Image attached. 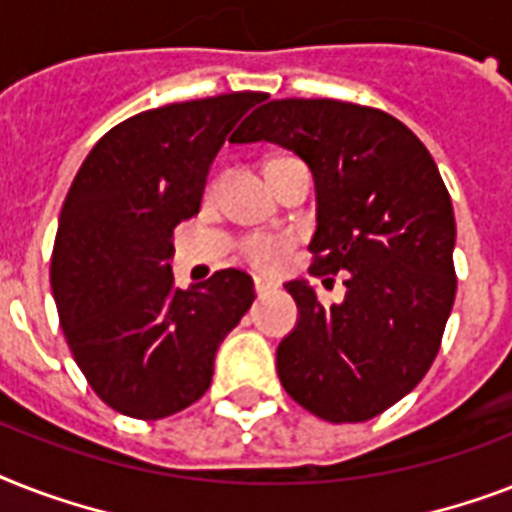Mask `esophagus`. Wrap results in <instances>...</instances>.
I'll list each match as a JSON object with an SVG mask.
<instances>
[{"label": "esophagus", "instance_id": "obj_1", "mask_svg": "<svg viewBox=\"0 0 512 512\" xmlns=\"http://www.w3.org/2000/svg\"><path fill=\"white\" fill-rule=\"evenodd\" d=\"M271 289H273V284H271V281L255 279V295H257V297H263V295H268V292H271Z\"/></svg>", "mask_w": 512, "mask_h": 512}]
</instances>
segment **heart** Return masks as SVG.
<instances>
[{
    "mask_svg": "<svg viewBox=\"0 0 512 512\" xmlns=\"http://www.w3.org/2000/svg\"><path fill=\"white\" fill-rule=\"evenodd\" d=\"M295 162H297L295 156H273V159H268V164H265L268 180H271V183L279 188L281 177H284L287 167ZM217 191H220V183H217V180H212V183H209V191H207L209 199H212V196H217ZM289 249H292V241H289L287 236H271V233H247V236H241L239 239V255L244 257L249 265L260 268V271H271V268H276V265H279L281 260L289 255Z\"/></svg>",
    "mask_w": 512,
    "mask_h": 512,
    "instance_id": "obj_1",
    "label": "heart"
}]
</instances>
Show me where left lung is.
<instances>
[{
    "label": "left lung",
    "mask_w": 512,
    "mask_h": 512,
    "mask_svg": "<svg viewBox=\"0 0 512 512\" xmlns=\"http://www.w3.org/2000/svg\"><path fill=\"white\" fill-rule=\"evenodd\" d=\"M231 140L279 143L311 167L308 273L345 284L340 305L287 284L300 321L276 350L281 385L321 420H372L428 374L454 305L457 225L433 156L380 108L327 98L271 100Z\"/></svg>",
    "instance_id": "obj_1"
}]
</instances>
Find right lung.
Returning a JSON list of instances; mask_svg holds the SVG:
<instances>
[{"mask_svg":"<svg viewBox=\"0 0 512 512\" xmlns=\"http://www.w3.org/2000/svg\"><path fill=\"white\" fill-rule=\"evenodd\" d=\"M263 92L170 103L95 143L60 209L52 295L90 388L119 414L162 420L207 393L215 350L255 300L247 273L172 284V231L199 212L228 132Z\"/></svg>","mask_w":512,"mask_h":512,"instance_id":"add662e5","label":"right lung"}]
</instances>
